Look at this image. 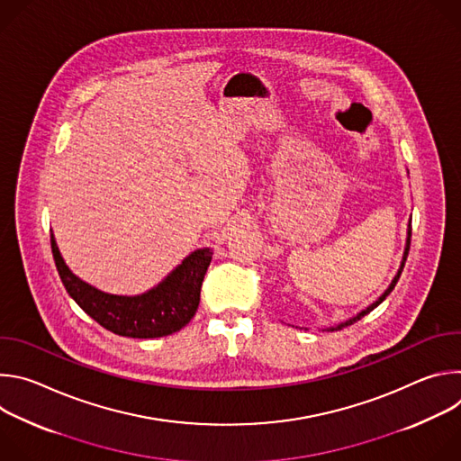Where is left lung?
<instances>
[{"label":"left lung","instance_id":"1","mask_svg":"<svg viewBox=\"0 0 461 461\" xmlns=\"http://www.w3.org/2000/svg\"><path fill=\"white\" fill-rule=\"evenodd\" d=\"M411 237H412V228H409V237H407V248H405V255H403V262H402V268H400L398 276H396V277H393V281L390 283V286L386 288V292H384V294H383V295H381V297H379V299H377L375 303H372V304H370V306H368L366 310H363L361 313H357V315H356V317H352L350 321H347V322H341V324H338L336 328H330V330H343V328H347V326L354 324L356 321H359L361 317H365L366 313H370V312H372V310H374L375 306H379V304H381V303H383V301L386 299V295H388V294H390V292L393 290V286H396V283H398V279H400V276H402V272H403V267H405V260H407V257H409V249H411ZM330 330H328V332H330Z\"/></svg>","mask_w":461,"mask_h":461}]
</instances>
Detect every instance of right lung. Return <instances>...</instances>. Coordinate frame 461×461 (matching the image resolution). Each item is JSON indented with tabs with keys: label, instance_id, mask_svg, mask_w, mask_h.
I'll return each mask as SVG.
<instances>
[{
	"label": "right lung",
	"instance_id": "1",
	"mask_svg": "<svg viewBox=\"0 0 461 461\" xmlns=\"http://www.w3.org/2000/svg\"><path fill=\"white\" fill-rule=\"evenodd\" d=\"M50 248L59 279L77 304L105 330L137 339L164 338L178 332L194 315L201 286L212 262V249H196L184 258L157 288L137 297L104 294L80 281L65 265L50 233Z\"/></svg>",
	"mask_w": 461,
	"mask_h": 461
}]
</instances>
